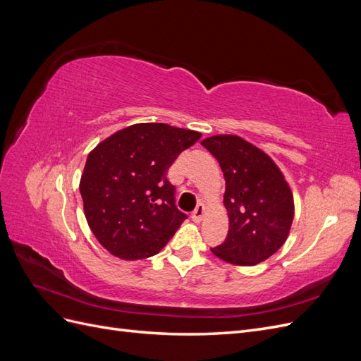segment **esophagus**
Here are the masks:
<instances>
[{
    "label": "esophagus",
    "instance_id": "esophagus-1",
    "mask_svg": "<svg viewBox=\"0 0 361 361\" xmlns=\"http://www.w3.org/2000/svg\"><path fill=\"white\" fill-rule=\"evenodd\" d=\"M203 215H204V204L199 203L197 206H195V209L192 211L191 218H192L195 223H200L203 220Z\"/></svg>",
    "mask_w": 361,
    "mask_h": 361
}]
</instances>
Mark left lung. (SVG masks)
I'll return each mask as SVG.
<instances>
[{
	"mask_svg": "<svg viewBox=\"0 0 361 361\" xmlns=\"http://www.w3.org/2000/svg\"><path fill=\"white\" fill-rule=\"evenodd\" d=\"M202 145L224 173L228 233L212 253L227 264L251 267L285 244L293 221V194L277 164L239 135H212Z\"/></svg>",
	"mask_w": 361,
	"mask_h": 361,
	"instance_id": "obj_1",
	"label": "left lung"
}]
</instances>
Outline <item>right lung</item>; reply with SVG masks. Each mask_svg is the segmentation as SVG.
I'll return each instance as SVG.
<instances>
[{"mask_svg": "<svg viewBox=\"0 0 361 361\" xmlns=\"http://www.w3.org/2000/svg\"><path fill=\"white\" fill-rule=\"evenodd\" d=\"M200 137L167 123H135L90 152L80 180L84 214L111 255L138 260L166 247L187 218L174 204L167 171Z\"/></svg>", "mask_w": 361, "mask_h": 361, "instance_id": "right-lung-1", "label": "right lung"}]
</instances>
